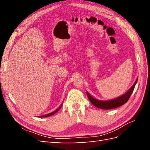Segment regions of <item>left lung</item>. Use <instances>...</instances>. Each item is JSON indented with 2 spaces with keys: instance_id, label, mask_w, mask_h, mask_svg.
<instances>
[{
  "instance_id": "1",
  "label": "left lung",
  "mask_w": 150,
  "mask_h": 150,
  "mask_svg": "<svg viewBox=\"0 0 150 150\" xmlns=\"http://www.w3.org/2000/svg\"><path fill=\"white\" fill-rule=\"evenodd\" d=\"M138 78V77L137 78V80H136L134 83L133 84V85L131 86L128 91H126L124 94L121 95V96L113 99H110V100L106 101L98 100V99L93 98L88 92L86 91V94H87V96L89 99L90 102L91 103L93 104V105H94L95 107L98 108L99 109H102V110H111V109H114L122 106V104H125L128 101L129 98H130L131 95L132 94L134 89L135 85L137 83Z\"/></svg>"
}]
</instances>
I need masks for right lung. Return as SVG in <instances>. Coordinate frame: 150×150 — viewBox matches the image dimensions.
<instances>
[{
	"instance_id": "right-lung-1",
	"label": "right lung",
	"mask_w": 150,
	"mask_h": 150,
	"mask_svg": "<svg viewBox=\"0 0 150 150\" xmlns=\"http://www.w3.org/2000/svg\"><path fill=\"white\" fill-rule=\"evenodd\" d=\"M62 104H61V106L59 107L56 110H55V111H52V112H51V113H49V114H47V115H43V116H38L39 117H49V116H52V115H54L55 114V113H56L59 110H60L61 109V106H62Z\"/></svg>"
}]
</instances>
